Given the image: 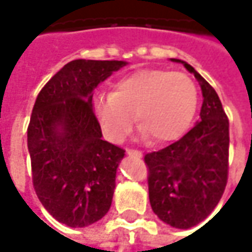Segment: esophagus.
Segmentation results:
<instances>
[{"label":"esophagus","instance_id":"obj_1","mask_svg":"<svg viewBox=\"0 0 252 252\" xmlns=\"http://www.w3.org/2000/svg\"><path fill=\"white\" fill-rule=\"evenodd\" d=\"M127 154H129V156H143V153H141V151H139V150H127Z\"/></svg>","mask_w":252,"mask_h":252}]
</instances>
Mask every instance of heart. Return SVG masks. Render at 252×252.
<instances>
[{
	"label": "heart",
	"instance_id": "obj_1",
	"mask_svg": "<svg viewBox=\"0 0 252 252\" xmlns=\"http://www.w3.org/2000/svg\"><path fill=\"white\" fill-rule=\"evenodd\" d=\"M198 90L187 74L167 70H143L116 83L112 94L92 101L94 116L103 136L119 143L129 133L133 115L140 123L141 139L156 143L179 139L195 116Z\"/></svg>",
	"mask_w": 252,
	"mask_h": 252
}]
</instances>
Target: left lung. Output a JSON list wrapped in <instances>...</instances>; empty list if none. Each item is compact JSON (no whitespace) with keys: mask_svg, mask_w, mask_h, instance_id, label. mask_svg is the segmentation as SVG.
<instances>
[{"mask_svg":"<svg viewBox=\"0 0 252 252\" xmlns=\"http://www.w3.org/2000/svg\"><path fill=\"white\" fill-rule=\"evenodd\" d=\"M199 81L200 122L178 141L144 156L153 212L171 227H193L218 206L228 174V119L213 87L187 62Z\"/></svg>","mask_w":252,"mask_h":252,"instance_id":"obj_1","label":"left lung"}]
</instances>
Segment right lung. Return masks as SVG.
<instances>
[{
    "instance_id": "obj_1",
    "label": "right lung",
    "mask_w": 252,
    "mask_h": 252,
    "mask_svg": "<svg viewBox=\"0 0 252 252\" xmlns=\"http://www.w3.org/2000/svg\"><path fill=\"white\" fill-rule=\"evenodd\" d=\"M126 62L73 60L49 80L28 127L33 187L44 209L68 227H87L111 208L125 150L102 140L94 90Z\"/></svg>"
}]
</instances>
